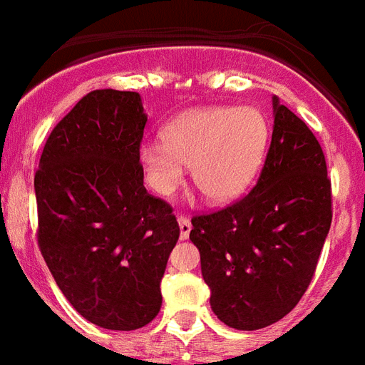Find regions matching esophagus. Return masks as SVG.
<instances>
[{
  "label": "esophagus",
  "instance_id": "obj_1",
  "mask_svg": "<svg viewBox=\"0 0 365 365\" xmlns=\"http://www.w3.org/2000/svg\"><path fill=\"white\" fill-rule=\"evenodd\" d=\"M179 230H180V239L185 241V239H188V235H190V230H192V224L188 218L180 217L179 218Z\"/></svg>",
  "mask_w": 365,
  "mask_h": 365
}]
</instances>
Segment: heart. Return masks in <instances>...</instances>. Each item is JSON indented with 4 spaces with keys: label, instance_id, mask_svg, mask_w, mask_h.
Masks as SVG:
<instances>
[{
    "label": "heart",
    "instance_id": "1",
    "mask_svg": "<svg viewBox=\"0 0 365 365\" xmlns=\"http://www.w3.org/2000/svg\"><path fill=\"white\" fill-rule=\"evenodd\" d=\"M164 141L139 147L145 180L158 196H171L192 168V182L211 203L239 197L264 164L269 122L256 107H201L165 126Z\"/></svg>",
    "mask_w": 365,
    "mask_h": 365
}]
</instances>
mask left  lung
Instances as JSON below:
<instances>
[{
    "label": "left lung",
    "instance_id": "1",
    "mask_svg": "<svg viewBox=\"0 0 365 365\" xmlns=\"http://www.w3.org/2000/svg\"><path fill=\"white\" fill-rule=\"evenodd\" d=\"M330 224L324 153L273 96V135L256 186L222 211L192 218L212 313L249 331L287 317L313 279Z\"/></svg>",
    "mask_w": 365,
    "mask_h": 365
}]
</instances>
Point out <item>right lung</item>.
I'll return each mask as SVG.
<instances>
[{"instance_id": "right-lung-1", "label": "right lung", "mask_w": 365, "mask_h": 365, "mask_svg": "<svg viewBox=\"0 0 365 365\" xmlns=\"http://www.w3.org/2000/svg\"><path fill=\"white\" fill-rule=\"evenodd\" d=\"M145 124L137 92H90L52 130L34 180L41 255L73 309L105 330L160 313L179 239L171 207L143 186Z\"/></svg>"}]
</instances>
